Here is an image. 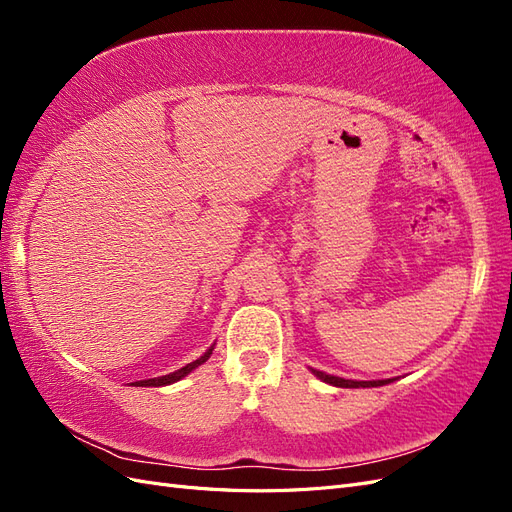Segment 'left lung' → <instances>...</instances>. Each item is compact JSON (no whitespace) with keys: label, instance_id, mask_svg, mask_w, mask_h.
I'll list each match as a JSON object with an SVG mask.
<instances>
[{"label":"left lung","instance_id":"obj_1","mask_svg":"<svg viewBox=\"0 0 512 512\" xmlns=\"http://www.w3.org/2000/svg\"><path fill=\"white\" fill-rule=\"evenodd\" d=\"M309 371H312V374L318 380L327 382L331 386H339V389H371V386H384V384H391L395 380V378H386V380H346V378L331 376V374H327V371H318V369H312V367H309Z\"/></svg>","mask_w":512,"mask_h":512}]
</instances>
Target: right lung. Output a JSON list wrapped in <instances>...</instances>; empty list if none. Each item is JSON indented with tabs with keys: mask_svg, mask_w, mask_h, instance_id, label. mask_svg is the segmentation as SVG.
I'll return each instance as SVG.
<instances>
[{
	"mask_svg": "<svg viewBox=\"0 0 512 512\" xmlns=\"http://www.w3.org/2000/svg\"><path fill=\"white\" fill-rule=\"evenodd\" d=\"M213 348H215V344L200 356V359H196V361H192V363H188L185 367H181V369H177V371H170V374H166V376H158V378H149V380H138V382H134V386H168V384H175V382H179L181 378H185L190 374V371H194L196 367H200L203 365L205 361H209V356L213 354Z\"/></svg>",
	"mask_w": 512,
	"mask_h": 512,
	"instance_id": "add662e5",
	"label": "right lung"
}]
</instances>
